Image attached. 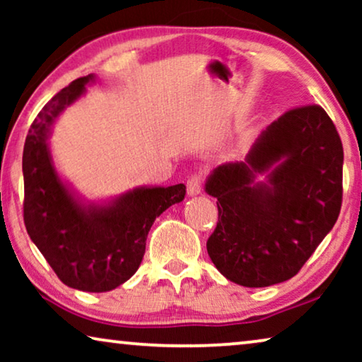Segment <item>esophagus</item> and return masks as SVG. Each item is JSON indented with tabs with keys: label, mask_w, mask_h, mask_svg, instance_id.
Masks as SVG:
<instances>
[{
	"label": "esophagus",
	"mask_w": 362,
	"mask_h": 362,
	"mask_svg": "<svg viewBox=\"0 0 362 362\" xmlns=\"http://www.w3.org/2000/svg\"><path fill=\"white\" fill-rule=\"evenodd\" d=\"M186 186H187V196L192 197V196L201 194V191H202V177H201V175H192L189 180H187Z\"/></svg>",
	"instance_id": "1"
}]
</instances>
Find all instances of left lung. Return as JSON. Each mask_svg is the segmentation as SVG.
Wrapping results in <instances>:
<instances>
[{"mask_svg":"<svg viewBox=\"0 0 362 362\" xmlns=\"http://www.w3.org/2000/svg\"><path fill=\"white\" fill-rule=\"evenodd\" d=\"M343 161L334 123L310 105L267 127L244 161L214 168L204 189L219 207L207 240L216 269L249 288L298 274L339 216Z\"/></svg>","mask_w":362,"mask_h":362,"instance_id":"1","label":"left lung"}]
</instances>
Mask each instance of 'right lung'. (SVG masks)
I'll list each match as a JSON object with an SVG mask.
<instances>
[{
  "label": "right lung",
  "mask_w": 362,
  "mask_h": 362,
  "mask_svg": "<svg viewBox=\"0 0 362 362\" xmlns=\"http://www.w3.org/2000/svg\"><path fill=\"white\" fill-rule=\"evenodd\" d=\"M95 81L90 74L69 83L29 128L23 151L24 224L64 284L102 293L125 284L138 270L153 222L185 199L186 186H138L90 201L59 173L49 143L54 123Z\"/></svg>",
  "instance_id": "add662e5"
}]
</instances>
